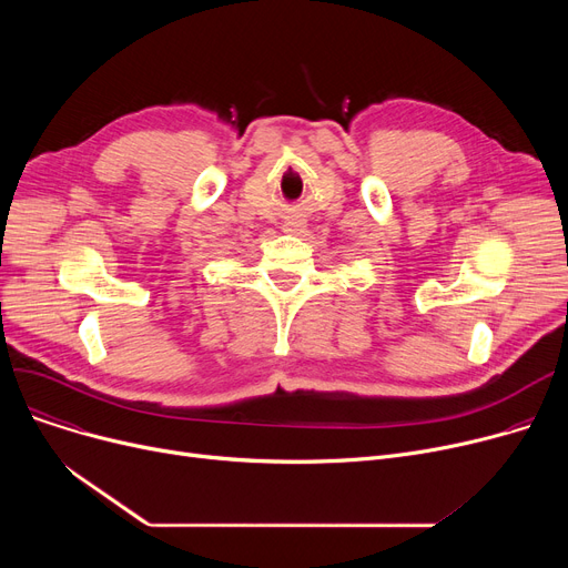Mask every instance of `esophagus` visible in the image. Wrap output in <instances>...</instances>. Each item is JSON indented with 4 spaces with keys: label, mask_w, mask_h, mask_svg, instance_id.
<instances>
[{
    "label": "esophagus",
    "mask_w": 568,
    "mask_h": 568,
    "mask_svg": "<svg viewBox=\"0 0 568 568\" xmlns=\"http://www.w3.org/2000/svg\"><path fill=\"white\" fill-rule=\"evenodd\" d=\"M304 227H306V221H304L302 216H287V221L283 223V230H285V232H290V234L302 232Z\"/></svg>",
    "instance_id": "1"
}]
</instances>
